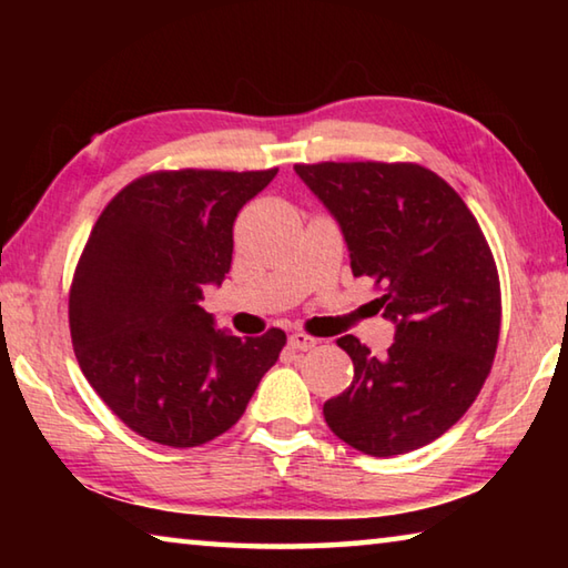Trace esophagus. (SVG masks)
Returning a JSON list of instances; mask_svg holds the SVG:
<instances>
[{"instance_id": "esophagus-1", "label": "esophagus", "mask_w": 568, "mask_h": 568, "mask_svg": "<svg viewBox=\"0 0 568 568\" xmlns=\"http://www.w3.org/2000/svg\"><path fill=\"white\" fill-rule=\"evenodd\" d=\"M287 345L295 351H313L315 345H318V338H311V335L305 333H293L291 338H287Z\"/></svg>"}]
</instances>
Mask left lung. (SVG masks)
<instances>
[{
	"mask_svg": "<svg viewBox=\"0 0 568 568\" xmlns=\"http://www.w3.org/2000/svg\"><path fill=\"white\" fill-rule=\"evenodd\" d=\"M295 175L338 223L353 275L383 287L396 325L383 358L353 335L348 390L325 400L331 430L368 456H398L444 436L491 371L501 287L491 250L458 192L410 162H321Z\"/></svg>",
	"mask_w": 568,
	"mask_h": 568,
	"instance_id": "8db88e82",
	"label": "left lung"
}]
</instances>
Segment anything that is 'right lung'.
Returning a JSON list of instances; mask_svg holds the SVG:
<instances>
[{"label": "right lung", "mask_w": 568, "mask_h": 568, "mask_svg": "<svg viewBox=\"0 0 568 568\" xmlns=\"http://www.w3.org/2000/svg\"><path fill=\"white\" fill-rule=\"evenodd\" d=\"M277 170L152 172L112 197L70 291L74 355L134 434L192 448L243 416L285 345L237 338L200 305L233 263V225Z\"/></svg>", "instance_id": "right-lung-1"}]
</instances>
